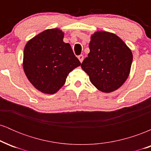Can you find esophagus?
<instances>
[{
  "mask_svg": "<svg viewBox=\"0 0 151 151\" xmlns=\"http://www.w3.org/2000/svg\"><path fill=\"white\" fill-rule=\"evenodd\" d=\"M78 59L79 60V61H80V62H82L83 60H84V56H83L82 55H80L78 56Z\"/></svg>",
  "mask_w": 151,
  "mask_h": 151,
  "instance_id": "1",
  "label": "esophagus"
}]
</instances>
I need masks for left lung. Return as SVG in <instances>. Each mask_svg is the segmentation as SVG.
<instances>
[{"instance_id":"left-lung-1","label":"left lung","mask_w":151,"mask_h":151,"mask_svg":"<svg viewBox=\"0 0 151 151\" xmlns=\"http://www.w3.org/2000/svg\"><path fill=\"white\" fill-rule=\"evenodd\" d=\"M90 52L81 67L96 89L109 93L119 89L129 77L131 50L116 35L98 31L91 36Z\"/></svg>"}]
</instances>
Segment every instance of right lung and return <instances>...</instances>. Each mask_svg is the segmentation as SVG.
Returning a JSON list of instances; mask_svg holds the SVG:
<instances>
[{
	"label": "right lung",
	"mask_w": 151,
	"mask_h": 151,
	"mask_svg": "<svg viewBox=\"0 0 151 151\" xmlns=\"http://www.w3.org/2000/svg\"><path fill=\"white\" fill-rule=\"evenodd\" d=\"M64 32L48 29L35 36L25 45L23 70L26 77L37 90L56 93L65 84L67 75L80 66L69 43L63 42Z\"/></svg>",
	"instance_id": "add662e5"
}]
</instances>
